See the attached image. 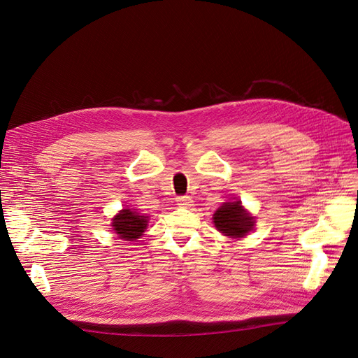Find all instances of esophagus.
I'll return each instance as SVG.
<instances>
[{
  "label": "esophagus",
  "instance_id": "1",
  "mask_svg": "<svg viewBox=\"0 0 358 358\" xmlns=\"http://www.w3.org/2000/svg\"><path fill=\"white\" fill-rule=\"evenodd\" d=\"M176 203L180 207H191L192 206V199H191V196L183 195V196H178L176 198Z\"/></svg>",
  "mask_w": 358,
  "mask_h": 358
}]
</instances>
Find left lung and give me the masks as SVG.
Masks as SVG:
<instances>
[{"instance_id": "1", "label": "left lung", "mask_w": 358, "mask_h": 358, "mask_svg": "<svg viewBox=\"0 0 358 358\" xmlns=\"http://www.w3.org/2000/svg\"><path fill=\"white\" fill-rule=\"evenodd\" d=\"M214 226L229 238H244L252 229L255 219L242 207L241 201H227L213 214Z\"/></svg>"}]
</instances>
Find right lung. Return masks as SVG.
Here are the masks:
<instances>
[{"label":"right lung","mask_w":358,"mask_h":358,"mask_svg":"<svg viewBox=\"0 0 358 358\" xmlns=\"http://www.w3.org/2000/svg\"><path fill=\"white\" fill-rule=\"evenodd\" d=\"M148 224V216L141 214L132 208H123L113 217V231L119 235L120 239L135 241L144 235Z\"/></svg>","instance_id":"1"}]
</instances>
